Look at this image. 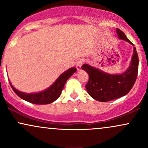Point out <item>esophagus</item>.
Listing matches in <instances>:
<instances>
[{
	"label": "esophagus",
	"mask_w": 148,
	"mask_h": 148,
	"mask_svg": "<svg viewBox=\"0 0 148 148\" xmlns=\"http://www.w3.org/2000/svg\"><path fill=\"white\" fill-rule=\"evenodd\" d=\"M84 60L83 59H80V60H78L76 61V69H77V70H79V69H81V66H82V64H84Z\"/></svg>",
	"instance_id": "1"
}]
</instances>
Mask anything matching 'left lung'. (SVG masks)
Returning a JSON list of instances; mask_svg holds the SVG:
<instances>
[{
	"mask_svg": "<svg viewBox=\"0 0 148 148\" xmlns=\"http://www.w3.org/2000/svg\"><path fill=\"white\" fill-rule=\"evenodd\" d=\"M116 31L120 40H125L134 45L121 30L117 28ZM81 68L89 75V80L86 85L88 94L99 101H109L126 95L134 86L138 74V53L134 47L130 67L121 74H108L88 64H83Z\"/></svg>",
	"mask_w": 148,
	"mask_h": 148,
	"instance_id": "left-lung-1",
	"label": "left lung"
}]
</instances>
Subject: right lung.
Listing matches in <instances>:
<instances>
[{"label": "right lung", "mask_w": 148, "mask_h": 148, "mask_svg": "<svg viewBox=\"0 0 148 148\" xmlns=\"http://www.w3.org/2000/svg\"><path fill=\"white\" fill-rule=\"evenodd\" d=\"M76 72L75 67L69 68L68 70L62 73L50 87L40 92L25 93L17 90L13 87L10 81V84L14 92L22 99L35 104H48L53 102L60 96L66 81Z\"/></svg>", "instance_id": "obj_1"}]
</instances>
